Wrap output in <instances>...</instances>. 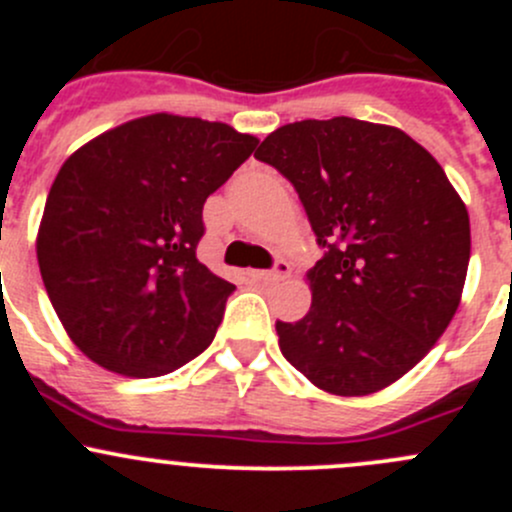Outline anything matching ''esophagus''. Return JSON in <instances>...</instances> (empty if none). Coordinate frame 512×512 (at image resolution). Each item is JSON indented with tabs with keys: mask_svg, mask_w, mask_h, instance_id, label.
Listing matches in <instances>:
<instances>
[{
	"mask_svg": "<svg viewBox=\"0 0 512 512\" xmlns=\"http://www.w3.org/2000/svg\"><path fill=\"white\" fill-rule=\"evenodd\" d=\"M247 275L255 282H262V285H275V282L287 280V277L292 275V267H289L287 262H277L275 270H250Z\"/></svg>",
	"mask_w": 512,
	"mask_h": 512,
	"instance_id": "34e87169",
	"label": "esophagus"
}]
</instances>
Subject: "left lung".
Instances as JSON below:
<instances>
[{
    "label": "left lung",
    "instance_id": "8db88e82",
    "mask_svg": "<svg viewBox=\"0 0 512 512\" xmlns=\"http://www.w3.org/2000/svg\"><path fill=\"white\" fill-rule=\"evenodd\" d=\"M299 193L322 260L307 272L312 307L277 322L280 349L317 389H386L451 324L471 260L466 203L409 133L334 116L294 121L262 141Z\"/></svg>",
    "mask_w": 512,
    "mask_h": 512
}]
</instances>
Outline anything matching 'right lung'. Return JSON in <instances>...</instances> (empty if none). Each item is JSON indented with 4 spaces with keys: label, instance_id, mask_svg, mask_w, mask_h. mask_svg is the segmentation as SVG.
<instances>
[{
    "label": "right lung",
    "instance_id": "right-lung-1",
    "mask_svg": "<svg viewBox=\"0 0 512 512\" xmlns=\"http://www.w3.org/2000/svg\"><path fill=\"white\" fill-rule=\"evenodd\" d=\"M257 143L220 121L151 113L64 160L36 260L56 317L91 361L153 379L210 347L235 285L195 257L203 205Z\"/></svg>",
    "mask_w": 512,
    "mask_h": 512
}]
</instances>
